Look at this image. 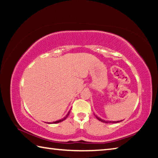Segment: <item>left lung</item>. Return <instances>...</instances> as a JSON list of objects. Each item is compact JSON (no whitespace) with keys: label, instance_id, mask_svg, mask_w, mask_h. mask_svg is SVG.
<instances>
[{"label":"left lung","instance_id":"1","mask_svg":"<svg viewBox=\"0 0 158 158\" xmlns=\"http://www.w3.org/2000/svg\"><path fill=\"white\" fill-rule=\"evenodd\" d=\"M95 117L97 118L99 120V121H101V122H103V123H118L119 121H105V120H102V118H100L98 117L97 116H95Z\"/></svg>","mask_w":158,"mask_h":158}]
</instances>
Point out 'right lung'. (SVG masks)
Here are the masks:
<instances>
[{
    "label": "right lung",
    "mask_w": 158,
    "mask_h": 158,
    "mask_svg": "<svg viewBox=\"0 0 158 158\" xmlns=\"http://www.w3.org/2000/svg\"><path fill=\"white\" fill-rule=\"evenodd\" d=\"M69 113H70V111H69V112L68 113V114L66 115V116L65 117V118H63V119H60V120H58V121H55V122H52V123H60V122H62L63 121H64V120H65L66 118H67V117L68 116V115L69 114Z\"/></svg>",
    "instance_id": "right-lung-1"
}]
</instances>
